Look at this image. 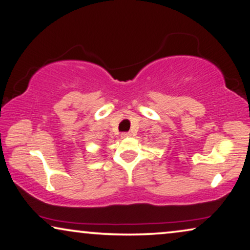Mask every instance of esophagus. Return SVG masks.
<instances>
[{"label":"esophagus","mask_w":250,"mask_h":250,"mask_svg":"<svg viewBox=\"0 0 250 250\" xmlns=\"http://www.w3.org/2000/svg\"><path fill=\"white\" fill-rule=\"evenodd\" d=\"M132 134L129 133V132H125V133H122V137L123 139H125V137H128V136H131Z\"/></svg>","instance_id":"obj_1"}]
</instances>
